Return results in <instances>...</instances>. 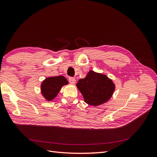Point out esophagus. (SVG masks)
<instances>
[{"instance_id": "esophagus-1", "label": "esophagus", "mask_w": 157, "mask_h": 157, "mask_svg": "<svg viewBox=\"0 0 157 157\" xmlns=\"http://www.w3.org/2000/svg\"><path fill=\"white\" fill-rule=\"evenodd\" d=\"M69 82L70 84H75V82H76V80H75V79L74 78H69Z\"/></svg>"}]
</instances>
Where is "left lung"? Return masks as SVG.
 I'll use <instances>...</instances> for the list:
<instances>
[{
  "mask_svg": "<svg viewBox=\"0 0 157 157\" xmlns=\"http://www.w3.org/2000/svg\"><path fill=\"white\" fill-rule=\"evenodd\" d=\"M76 86L82 93L84 102L94 106L109 101L115 90L111 79L92 70L88 71L85 78L79 79Z\"/></svg>",
  "mask_w": 157,
  "mask_h": 157,
  "instance_id": "1",
  "label": "left lung"
}]
</instances>
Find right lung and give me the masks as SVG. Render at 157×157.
I'll use <instances>...</instances> for the list:
<instances>
[{
    "label": "right lung",
    "mask_w": 157,
    "mask_h": 157,
    "mask_svg": "<svg viewBox=\"0 0 157 157\" xmlns=\"http://www.w3.org/2000/svg\"><path fill=\"white\" fill-rule=\"evenodd\" d=\"M68 84L67 79L64 76L48 77L42 82L41 94L46 101L51 102L56 97L63 86Z\"/></svg>",
    "instance_id": "1"
}]
</instances>
